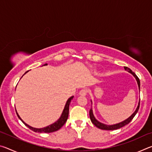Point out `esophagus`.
<instances>
[{
	"mask_svg": "<svg viewBox=\"0 0 152 152\" xmlns=\"http://www.w3.org/2000/svg\"><path fill=\"white\" fill-rule=\"evenodd\" d=\"M86 94H87V89L86 88L82 89L79 92V94L81 95V96H86Z\"/></svg>",
	"mask_w": 152,
	"mask_h": 152,
	"instance_id": "1",
	"label": "esophagus"
}]
</instances>
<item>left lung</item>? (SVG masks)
<instances>
[{
	"instance_id": "8db88e82",
	"label": "left lung",
	"mask_w": 152,
	"mask_h": 152,
	"mask_svg": "<svg viewBox=\"0 0 152 152\" xmlns=\"http://www.w3.org/2000/svg\"><path fill=\"white\" fill-rule=\"evenodd\" d=\"M124 69L126 71H127L129 73L132 74V75L135 77L136 81H137V82L139 91H140V79L138 78V77L136 76V74L134 72H132V70H131V69L127 68V67H124ZM92 102L91 101V103H92ZM140 99L139 100L137 107V108H136L135 111L133 112V114L131 115L129 117H128L127 119L123 121L122 122L117 123V124L106 125V124H104V123H102L101 122L99 121H98L94 117V115L93 114V110H92V108H91V110H90V112H89L90 118H91V120L92 123H93V124L95 126H96V127L101 129H102V130H115V129H120V128H121L123 127H124L125 125L129 124V123L131 122V121H132L133 119V117L135 116V115L137 114V113L138 112L139 108H140Z\"/></svg>"
}]
</instances>
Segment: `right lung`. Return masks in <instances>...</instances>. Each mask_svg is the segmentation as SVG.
I'll return each mask as SVG.
<instances>
[{
    "label": "right lung",
    "mask_w": 152,
    "mask_h": 152,
    "mask_svg": "<svg viewBox=\"0 0 152 152\" xmlns=\"http://www.w3.org/2000/svg\"><path fill=\"white\" fill-rule=\"evenodd\" d=\"M48 64H45L43 66H47ZM29 71H27L26 72H25L23 76L27 72H28ZM22 76V77H23ZM21 77V78H22ZM74 96H71L69 98V99L67 100L66 101V103L65 104V107H64V109L62 111V113H61L60 117L59 118V119L56 121V122H54L52 124H51L50 125L47 126V127H43V128H35V127H33L29 125L28 124H27L26 123L24 122L21 118L20 117V116L18 114V113L16 110V113H17V115L18 117H19V119L21 121L24 123V124L27 126V127H29L31 130L33 131V132H38V133H51V132H56V131H58L62 127V126L65 124V123L66 122L67 119H68V114H69V107H70V102L73 99Z\"/></svg>",
    "instance_id": "obj_1"
}]
</instances>
